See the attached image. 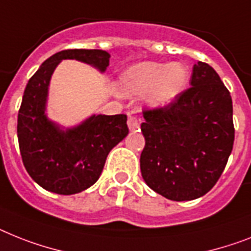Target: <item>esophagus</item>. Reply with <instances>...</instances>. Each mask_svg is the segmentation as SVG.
<instances>
[{
    "label": "esophagus",
    "instance_id": "1",
    "mask_svg": "<svg viewBox=\"0 0 251 251\" xmlns=\"http://www.w3.org/2000/svg\"><path fill=\"white\" fill-rule=\"evenodd\" d=\"M127 124L130 132H136V130L140 129V119H137V118L133 117V115H129V117H128Z\"/></svg>",
    "mask_w": 251,
    "mask_h": 251
}]
</instances>
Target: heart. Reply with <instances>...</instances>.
I'll use <instances>...</instances> for the list:
<instances>
[{"label":"heart","mask_w":251,"mask_h":251,"mask_svg":"<svg viewBox=\"0 0 251 251\" xmlns=\"http://www.w3.org/2000/svg\"><path fill=\"white\" fill-rule=\"evenodd\" d=\"M190 79L187 66L181 63H140L122 74L121 86L126 93H146L150 106L163 107L175 101Z\"/></svg>","instance_id":"obj_1"}]
</instances>
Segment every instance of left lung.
Returning a JSON list of instances; mask_svg holds the SVG:
<instances>
[{
  "instance_id": "8db88e82",
  "label": "left lung",
  "mask_w": 251,
  "mask_h": 251,
  "mask_svg": "<svg viewBox=\"0 0 251 251\" xmlns=\"http://www.w3.org/2000/svg\"><path fill=\"white\" fill-rule=\"evenodd\" d=\"M191 87L169 105L145 109L141 175L175 201L204 196L217 183L232 151V99L212 66L198 61Z\"/></svg>"
}]
</instances>
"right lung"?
Listing matches in <instances>:
<instances>
[{"label":"right lung","instance_id":"right-lung-1","mask_svg":"<svg viewBox=\"0 0 251 251\" xmlns=\"http://www.w3.org/2000/svg\"><path fill=\"white\" fill-rule=\"evenodd\" d=\"M75 59L105 72L110 55L102 50H64L45 61L28 80L18 114V140L29 176L47 191L73 195L99 179L107 154L128 134L127 115H92L61 128L46 117L47 93L61 60Z\"/></svg>","mask_w":251,"mask_h":251}]
</instances>
